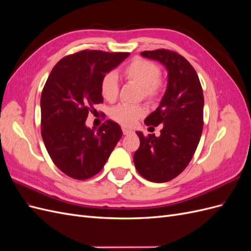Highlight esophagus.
<instances>
[{"mask_svg": "<svg viewBox=\"0 0 251 251\" xmlns=\"http://www.w3.org/2000/svg\"><path fill=\"white\" fill-rule=\"evenodd\" d=\"M123 133H124L125 135H130V134L133 133V131L127 130V128H126V127H123Z\"/></svg>", "mask_w": 251, "mask_h": 251, "instance_id": "1", "label": "esophagus"}]
</instances>
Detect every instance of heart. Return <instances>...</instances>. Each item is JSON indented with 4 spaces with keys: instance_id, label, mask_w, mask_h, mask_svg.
I'll use <instances>...</instances> for the list:
<instances>
[{
    "instance_id": "b5f03b06",
    "label": "heart",
    "mask_w": 251,
    "mask_h": 251,
    "mask_svg": "<svg viewBox=\"0 0 251 251\" xmlns=\"http://www.w3.org/2000/svg\"><path fill=\"white\" fill-rule=\"evenodd\" d=\"M160 68L149 59L135 57L123 70V75L126 81L135 83L141 88L143 100L150 103L156 102L160 98L164 88L160 76ZM100 93L105 100L115 101L119 93V83L117 76L113 72L104 75L100 82ZM146 110L142 105L118 104L111 110V118L118 124L132 126L141 118Z\"/></svg>"
}]
</instances>
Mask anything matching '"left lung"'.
<instances>
[{
  "instance_id": "obj_1",
  "label": "left lung",
  "mask_w": 251,
  "mask_h": 251,
  "mask_svg": "<svg viewBox=\"0 0 251 251\" xmlns=\"http://www.w3.org/2000/svg\"><path fill=\"white\" fill-rule=\"evenodd\" d=\"M140 54L165 67L168 87L159 107L144 120L147 126L163 125L160 136L136 132L140 147L134 163L143 178L162 183L185 170L198 147L203 130V91L193 66L177 52L158 49Z\"/></svg>"
}]
</instances>
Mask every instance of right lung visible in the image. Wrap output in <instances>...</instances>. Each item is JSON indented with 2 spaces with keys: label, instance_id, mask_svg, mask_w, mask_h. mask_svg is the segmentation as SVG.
<instances>
[{
  "label": "right lung",
  "instance_id": "add662e5",
  "mask_svg": "<svg viewBox=\"0 0 251 251\" xmlns=\"http://www.w3.org/2000/svg\"><path fill=\"white\" fill-rule=\"evenodd\" d=\"M128 55L83 50L53 67L41 96L42 137L53 163L67 176L77 180L95 176L123 136L112 120L96 131L86 126V120L94 105L103 100L102 77Z\"/></svg>",
  "mask_w": 251,
  "mask_h": 251
}]
</instances>
